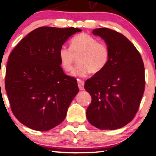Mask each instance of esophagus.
I'll return each mask as SVG.
<instances>
[{"instance_id":"esophagus-1","label":"esophagus","mask_w":156,"mask_h":156,"mask_svg":"<svg viewBox=\"0 0 156 156\" xmlns=\"http://www.w3.org/2000/svg\"><path fill=\"white\" fill-rule=\"evenodd\" d=\"M78 86L80 90L84 89V81L83 80H78Z\"/></svg>"}]
</instances>
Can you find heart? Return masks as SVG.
I'll use <instances>...</instances> for the list:
<instances>
[{"mask_svg":"<svg viewBox=\"0 0 156 156\" xmlns=\"http://www.w3.org/2000/svg\"><path fill=\"white\" fill-rule=\"evenodd\" d=\"M78 64L72 70L70 75L74 77H86L98 73L105 68L109 60L110 50L106 43L98 42L95 37L86 33L74 37L70 47H61L58 52L60 66L66 71L71 70L76 58Z\"/></svg>","mask_w":156,"mask_h":156,"instance_id":"b5f03b06","label":"heart"}]
</instances>
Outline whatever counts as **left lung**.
<instances>
[{
	"mask_svg": "<svg viewBox=\"0 0 156 156\" xmlns=\"http://www.w3.org/2000/svg\"><path fill=\"white\" fill-rule=\"evenodd\" d=\"M93 34L105 41L110 57L105 68L85 83L92 99L86 117L100 129H119L138 111L145 90L143 61L133 43L117 31L99 28Z\"/></svg>",
	"mask_w": 156,
	"mask_h": 156,
	"instance_id": "1",
	"label": "left lung"
}]
</instances>
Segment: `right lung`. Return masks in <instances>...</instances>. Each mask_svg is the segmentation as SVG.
<instances>
[{"label": "right lung", "instance_id": "right-lung-1", "mask_svg": "<svg viewBox=\"0 0 156 156\" xmlns=\"http://www.w3.org/2000/svg\"><path fill=\"white\" fill-rule=\"evenodd\" d=\"M81 29L37 28L19 42L9 57L5 88L13 114L21 123L47 131L65 119L78 94L77 81L60 67L58 52Z\"/></svg>", "mask_w": 156, "mask_h": 156}]
</instances>
